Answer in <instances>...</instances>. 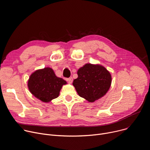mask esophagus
I'll return each mask as SVG.
<instances>
[{
  "mask_svg": "<svg viewBox=\"0 0 150 150\" xmlns=\"http://www.w3.org/2000/svg\"><path fill=\"white\" fill-rule=\"evenodd\" d=\"M67 81L69 83H72V81H73V78L72 77H70L69 78H67Z\"/></svg>",
  "mask_w": 150,
  "mask_h": 150,
  "instance_id": "1",
  "label": "esophagus"
}]
</instances>
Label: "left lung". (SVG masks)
<instances>
[{
    "mask_svg": "<svg viewBox=\"0 0 150 150\" xmlns=\"http://www.w3.org/2000/svg\"><path fill=\"white\" fill-rule=\"evenodd\" d=\"M77 74L72 84L78 95L90 103L103 97L111 86L110 73L98 64L86 63L78 70Z\"/></svg>",
    "mask_w": 150,
    "mask_h": 150,
    "instance_id": "left-lung-1",
    "label": "left lung"
}]
</instances>
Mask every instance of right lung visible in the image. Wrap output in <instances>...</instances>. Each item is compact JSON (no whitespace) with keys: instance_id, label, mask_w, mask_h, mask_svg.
<instances>
[{"instance_id":"obj_1","label":"right lung","mask_w":150,"mask_h":150,"mask_svg":"<svg viewBox=\"0 0 150 150\" xmlns=\"http://www.w3.org/2000/svg\"><path fill=\"white\" fill-rule=\"evenodd\" d=\"M66 81L56 76L49 67L34 71L28 81L30 92L37 98L45 103H49L59 97L60 91Z\"/></svg>"}]
</instances>
